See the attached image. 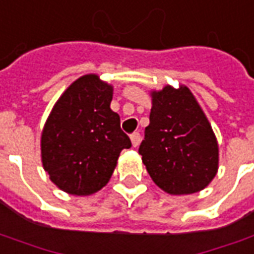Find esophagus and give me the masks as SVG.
Segmentation results:
<instances>
[{"label":"esophagus","mask_w":254,"mask_h":254,"mask_svg":"<svg viewBox=\"0 0 254 254\" xmlns=\"http://www.w3.org/2000/svg\"><path fill=\"white\" fill-rule=\"evenodd\" d=\"M130 140H132V144H133V147H137L139 144H140L141 141V136L139 132H134V133L130 134Z\"/></svg>","instance_id":"34e87169"}]
</instances>
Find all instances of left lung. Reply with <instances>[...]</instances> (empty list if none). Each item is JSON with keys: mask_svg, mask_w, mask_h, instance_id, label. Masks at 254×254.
Segmentation results:
<instances>
[{"mask_svg": "<svg viewBox=\"0 0 254 254\" xmlns=\"http://www.w3.org/2000/svg\"><path fill=\"white\" fill-rule=\"evenodd\" d=\"M150 124L139 153L151 179L170 194H192L218 171V143L186 86L151 91Z\"/></svg>", "mask_w": 254, "mask_h": 254, "instance_id": "left-lung-1", "label": "left lung"}]
</instances>
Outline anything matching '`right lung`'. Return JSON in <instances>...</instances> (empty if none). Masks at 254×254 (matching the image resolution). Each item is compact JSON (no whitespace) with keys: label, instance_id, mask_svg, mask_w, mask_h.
I'll return each instance as SVG.
<instances>
[{"label":"right lung","instance_id":"add662e5","mask_svg":"<svg viewBox=\"0 0 254 254\" xmlns=\"http://www.w3.org/2000/svg\"><path fill=\"white\" fill-rule=\"evenodd\" d=\"M113 86L97 75L79 77L53 107L41 133V161L61 190L89 196L104 188L121 151L132 146L110 108Z\"/></svg>","mask_w":254,"mask_h":254}]
</instances>
